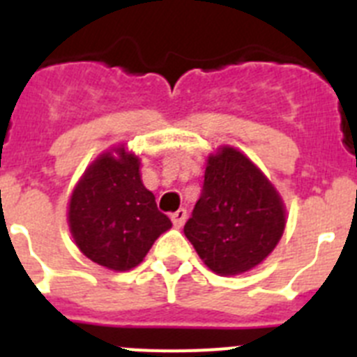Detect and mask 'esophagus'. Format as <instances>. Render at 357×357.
<instances>
[{
    "label": "esophagus",
    "mask_w": 357,
    "mask_h": 357,
    "mask_svg": "<svg viewBox=\"0 0 357 357\" xmlns=\"http://www.w3.org/2000/svg\"><path fill=\"white\" fill-rule=\"evenodd\" d=\"M185 218H188V213H185V209H178V211H175V213L172 214V222H173V225L178 227V229H181V227L184 225V223H185Z\"/></svg>",
    "instance_id": "obj_1"
}]
</instances>
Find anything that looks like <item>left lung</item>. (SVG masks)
I'll return each mask as SVG.
<instances>
[{
	"mask_svg": "<svg viewBox=\"0 0 357 357\" xmlns=\"http://www.w3.org/2000/svg\"><path fill=\"white\" fill-rule=\"evenodd\" d=\"M286 227V206L238 148L223 144L209 153L200 200L184 227L200 259L223 277L259 266L272 254Z\"/></svg>",
	"mask_w": 357,
	"mask_h": 357,
	"instance_id": "obj_1",
	"label": "left lung"
}]
</instances>
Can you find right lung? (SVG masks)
I'll use <instances>...</instances> for the list:
<instances>
[{
  "label": "right lung",
  "instance_id": "right-lung-1",
  "mask_svg": "<svg viewBox=\"0 0 357 357\" xmlns=\"http://www.w3.org/2000/svg\"><path fill=\"white\" fill-rule=\"evenodd\" d=\"M141 159L125 144L87 166L68 204L71 236L85 257L114 272L135 268L162 232L172 229L141 181Z\"/></svg>",
  "mask_w": 357,
  "mask_h": 357
}]
</instances>
